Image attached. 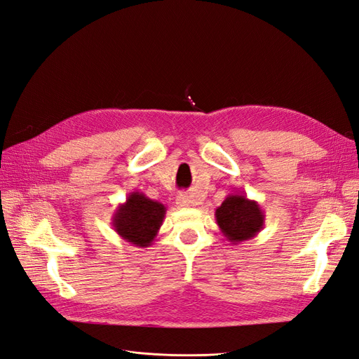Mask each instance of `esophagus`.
Wrapping results in <instances>:
<instances>
[{
    "mask_svg": "<svg viewBox=\"0 0 359 359\" xmlns=\"http://www.w3.org/2000/svg\"><path fill=\"white\" fill-rule=\"evenodd\" d=\"M177 203H178L180 206H193V205L198 203V201L190 198V196H187V194L181 193V194H178V196H177Z\"/></svg>",
    "mask_w": 359,
    "mask_h": 359,
    "instance_id": "34e87169",
    "label": "esophagus"
}]
</instances>
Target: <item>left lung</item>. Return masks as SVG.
<instances>
[{
	"label": "left lung",
	"instance_id": "left-lung-1",
	"mask_svg": "<svg viewBox=\"0 0 359 359\" xmlns=\"http://www.w3.org/2000/svg\"><path fill=\"white\" fill-rule=\"evenodd\" d=\"M215 220L231 244L252 240L265 224V212L256 201L243 193H231L215 210Z\"/></svg>",
	"mask_w": 359,
	"mask_h": 359
}]
</instances>
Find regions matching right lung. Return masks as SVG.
Instances as JSON below:
<instances>
[{"mask_svg":"<svg viewBox=\"0 0 359 359\" xmlns=\"http://www.w3.org/2000/svg\"><path fill=\"white\" fill-rule=\"evenodd\" d=\"M166 214V206L147 198L144 193L132 191L124 203H119L112 217L114 231L127 243L149 247L157 236Z\"/></svg>","mask_w":359,"mask_h":359,"instance_id":"add662e5","label":"right lung"}]
</instances>
